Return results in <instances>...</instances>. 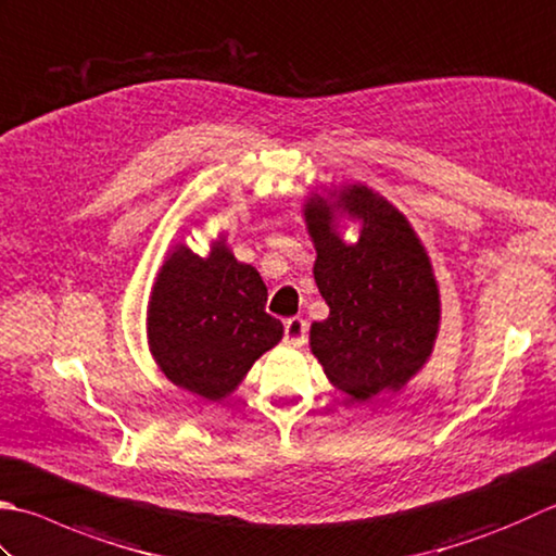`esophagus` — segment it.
Instances as JSON below:
<instances>
[{"mask_svg": "<svg viewBox=\"0 0 556 556\" xmlns=\"http://www.w3.org/2000/svg\"><path fill=\"white\" fill-rule=\"evenodd\" d=\"M308 337V323L303 318H289L285 323V342L291 346H301L306 344Z\"/></svg>", "mask_w": 556, "mask_h": 556, "instance_id": "esophagus-1", "label": "esophagus"}]
</instances>
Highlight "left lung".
<instances>
[{
    "instance_id": "1",
    "label": "left lung",
    "mask_w": 556,
    "mask_h": 556,
    "mask_svg": "<svg viewBox=\"0 0 556 556\" xmlns=\"http://www.w3.org/2000/svg\"><path fill=\"white\" fill-rule=\"evenodd\" d=\"M363 222L356 244L336 216ZM315 245L313 277L330 315L311 325V352L334 388L354 400L400 390L431 356L441 299L427 250L407 216L366 185L313 194L303 204Z\"/></svg>"
}]
</instances>
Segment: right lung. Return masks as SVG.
I'll return each mask as SVG.
<instances>
[{
    "mask_svg": "<svg viewBox=\"0 0 556 556\" xmlns=\"http://www.w3.org/2000/svg\"><path fill=\"white\" fill-rule=\"evenodd\" d=\"M267 287L224 238L206 257L176 245L161 265L147 311L154 362L173 386L206 400L231 395L260 356L285 334L265 311Z\"/></svg>",
    "mask_w": 556,
    "mask_h": 556,
    "instance_id": "add662e5",
    "label": "right lung"
}]
</instances>
